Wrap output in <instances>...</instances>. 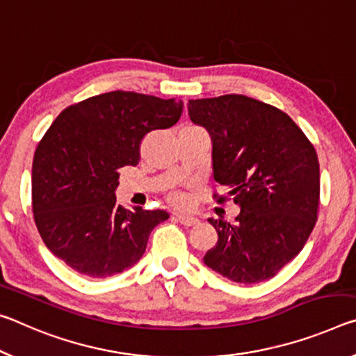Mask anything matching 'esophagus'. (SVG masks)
I'll list each match as a JSON object with an SVG mask.
<instances>
[{
	"label": "esophagus",
	"mask_w": 356,
	"mask_h": 356,
	"mask_svg": "<svg viewBox=\"0 0 356 356\" xmlns=\"http://www.w3.org/2000/svg\"><path fill=\"white\" fill-rule=\"evenodd\" d=\"M178 222L181 224V225H184V227H191V225H195L197 222H199V219L192 218V216H184V214H179Z\"/></svg>",
	"instance_id": "34e87169"
}]
</instances>
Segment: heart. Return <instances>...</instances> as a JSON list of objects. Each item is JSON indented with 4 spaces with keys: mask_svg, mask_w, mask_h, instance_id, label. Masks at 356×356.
Instances as JSON below:
<instances>
[{
    "mask_svg": "<svg viewBox=\"0 0 356 356\" xmlns=\"http://www.w3.org/2000/svg\"><path fill=\"white\" fill-rule=\"evenodd\" d=\"M167 197H168V202H170L172 205L178 207V208H186V207H188V203H189L188 192H184L181 189L170 191V192H168Z\"/></svg>",
    "mask_w": 356,
    "mask_h": 356,
    "instance_id": "heart-1",
    "label": "heart"
}]
</instances>
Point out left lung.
<instances>
[{"label":"left lung","mask_w":356,"mask_h":356,"mask_svg":"<svg viewBox=\"0 0 356 356\" xmlns=\"http://www.w3.org/2000/svg\"><path fill=\"white\" fill-rule=\"evenodd\" d=\"M191 120L213 140V177L241 213L208 219L218 244L205 265L240 284L277 275L301 252L317 222L320 167L314 145L282 110L243 95L192 99Z\"/></svg>","instance_id":"8db88e82"}]
</instances>
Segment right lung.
<instances>
[{
    "instance_id": "obj_1",
    "label": "right lung",
    "mask_w": 356,
    "mask_h": 356,
    "mask_svg": "<svg viewBox=\"0 0 356 356\" xmlns=\"http://www.w3.org/2000/svg\"><path fill=\"white\" fill-rule=\"evenodd\" d=\"M183 102L110 91L64 108L33 159L34 222L50 252L80 275L108 277L142 257L164 209L116 202L118 170L137 165L147 134L179 120Z\"/></svg>"
}]
</instances>
